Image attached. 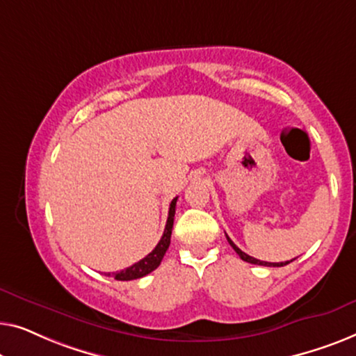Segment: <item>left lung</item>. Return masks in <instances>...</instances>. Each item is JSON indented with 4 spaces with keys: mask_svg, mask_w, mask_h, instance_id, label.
<instances>
[{
    "mask_svg": "<svg viewBox=\"0 0 356 356\" xmlns=\"http://www.w3.org/2000/svg\"><path fill=\"white\" fill-rule=\"evenodd\" d=\"M226 237H227V235H226ZM227 242H229L230 247H232V248L235 250V253H237L238 257L243 259V261L252 263V264H258V266H271V268H276V266H277V268H279V266H285V264H289L290 261H293V259H290V261H284V263H268V261H261V259H257V258L250 257V254H247L245 252H242V250H240V248L237 247V245H235L229 237H227Z\"/></svg>",
    "mask_w": 356,
    "mask_h": 356,
    "instance_id": "obj_1",
    "label": "left lung"
}]
</instances>
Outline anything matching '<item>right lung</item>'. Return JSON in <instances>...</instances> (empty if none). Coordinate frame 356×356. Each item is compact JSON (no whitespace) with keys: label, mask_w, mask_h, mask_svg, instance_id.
<instances>
[{"label":"right lung","mask_w":356,"mask_h":356,"mask_svg":"<svg viewBox=\"0 0 356 356\" xmlns=\"http://www.w3.org/2000/svg\"><path fill=\"white\" fill-rule=\"evenodd\" d=\"M176 203H177V197L172 200L171 204H169V214H168V222L166 227H164L163 237L159 240L156 247L152 253H148L143 259H140L138 263L132 264L126 269L119 273H108L106 276H114L116 280H134V279H140L143 276H147L152 271H154L159 264H161V259L166 253V250L169 248V243H171V234H172V226H174V214H176Z\"/></svg>","instance_id":"right-lung-1"}]
</instances>
